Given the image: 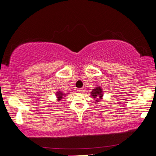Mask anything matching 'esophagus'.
Listing matches in <instances>:
<instances>
[{"label":"esophagus","mask_w":156,"mask_h":156,"mask_svg":"<svg viewBox=\"0 0 156 156\" xmlns=\"http://www.w3.org/2000/svg\"><path fill=\"white\" fill-rule=\"evenodd\" d=\"M83 88H80V89H77V91L80 92V93H81V92H83Z\"/></svg>","instance_id":"34e87169"}]
</instances>
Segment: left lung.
<instances>
[{"instance_id":"8db88e82","label":"left lung","mask_w":156,"mask_h":156,"mask_svg":"<svg viewBox=\"0 0 156 156\" xmlns=\"http://www.w3.org/2000/svg\"><path fill=\"white\" fill-rule=\"evenodd\" d=\"M91 94L92 97H93L94 98L96 99V100H95L96 103L99 102V101L102 99V97L103 96V89H101L100 87H96L94 89L92 90V91L91 92Z\"/></svg>"}]
</instances>
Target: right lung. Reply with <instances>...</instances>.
<instances>
[{
    "instance_id": "add662e5",
    "label": "right lung",
    "mask_w": 156,
    "mask_h": 156,
    "mask_svg": "<svg viewBox=\"0 0 156 156\" xmlns=\"http://www.w3.org/2000/svg\"><path fill=\"white\" fill-rule=\"evenodd\" d=\"M56 95H57V98H58V101L61 100V99L63 98V96H66V94H62L61 91H58V92H57V93H56Z\"/></svg>"
}]
</instances>
